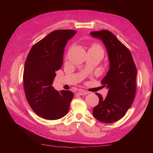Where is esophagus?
I'll return each instance as SVG.
<instances>
[{
  "mask_svg": "<svg viewBox=\"0 0 153 153\" xmlns=\"http://www.w3.org/2000/svg\"><path fill=\"white\" fill-rule=\"evenodd\" d=\"M78 94H79L80 95L83 96V95H86V94H87L88 92H86V91H84V90H82V89H80V90L78 91Z\"/></svg>",
  "mask_w": 153,
  "mask_h": 153,
  "instance_id": "obj_1",
  "label": "esophagus"
}]
</instances>
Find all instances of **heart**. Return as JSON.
I'll list each match as a JSON object with an SVG mask.
<instances>
[{"label":"heart","instance_id":"b5f03b06","mask_svg":"<svg viewBox=\"0 0 153 153\" xmlns=\"http://www.w3.org/2000/svg\"><path fill=\"white\" fill-rule=\"evenodd\" d=\"M90 49H97V50H100L102 51V50H101V48H100V46L98 45H96V44L92 45Z\"/></svg>","mask_w":153,"mask_h":153}]
</instances>
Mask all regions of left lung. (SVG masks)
<instances>
[{"label": "left lung", "instance_id": "8db88e82", "mask_svg": "<svg viewBox=\"0 0 153 153\" xmlns=\"http://www.w3.org/2000/svg\"><path fill=\"white\" fill-rule=\"evenodd\" d=\"M92 36L103 41L108 52L110 69L101 83L108 88L107 96L100 94L99 103L93 108L94 117L112 123L124 117L131 107L136 92L137 68L131 52L114 34L107 30L93 31Z\"/></svg>", "mask_w": 153, "mask_h": 153}]
</instances>
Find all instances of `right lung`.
I'll return each instance as SVG.
<instances>
[{
    "label": "right lung",
    "instance_id": "right-lung-1",
    "mask_svg": "<svg viewBox=\"0 0 153 153\" xmlns=\"http://www.w3.org/2000/svg\"><path fill=\"white\" fill-rule=\"evenodd\" d=\"M76 32L70 29L50 32L36 43L27 55L23 76L26 99L34 112L45 119H61L68 112L73 93L59 92L52 84L55 71L62 67L67 41Z\"/></svg>",
    "mask_w": 153,
    "mask_h": 153
}]
</instances>
